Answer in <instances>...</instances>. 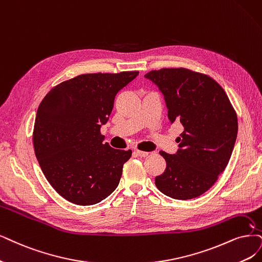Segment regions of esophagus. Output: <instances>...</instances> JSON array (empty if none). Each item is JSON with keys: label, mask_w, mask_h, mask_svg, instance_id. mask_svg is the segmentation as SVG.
<instances>
[{"label": "esophagus", "mask_w": 262, "mask_h": 262, "mask_svg": "<svg viewBox=\"0 0 262 262\" xmlns=\"http://www.w3.org/2000/svg\"><path fill=\"white\" fill-rule=\"evenodd\" d=\"M135 152L137 153V156H138V157H141V158H146V157H148V156H149V153H148V152H144V151L136 150Z\"/></svg>", "instance_id": "1"}]
</instances>
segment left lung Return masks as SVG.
<instances>
[{
  "instance_id": "1",
  "label": "left lung",
  "mask_w": 262,
  "mask_h": 262,
  "mask_svg": "<svg viewBox=\"0 0 262 262\" xmlns=\"http://www.w3.org/2000/svg\"><path fill=\"white\" fill-rule=\"evenodd\" d=\"M144 77L163 94L170 123L183 126L178 151L160 152L166 168L156 177V186L175 200L198 198L228 165L237 136L236 113L224 89L208 75L171 68Z\"/></svg>"
}]
</instances>
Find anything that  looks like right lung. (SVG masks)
Returning a JSON list of instances; mask_svg holds the SVG:
<instances>
[{"mask_svg": "<svg viewBox=\"0 0 262 262\" xmlns=\"http://www.w3.org/2000/svg\"><path fill=\"white\" fill-rule=\"evenodd\" d=\"M139 74H81L55 86L38 105L33 129L35 157L58 194L76 205H94L119 186L132 150L102 143L116 94Z\"/></svg>", "mask_w": 262, "mask_h": 262, "instance_id": "add662e5", "label": "right lung"}]
</instances>
